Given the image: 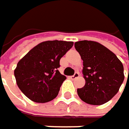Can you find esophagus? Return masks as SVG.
Masks as SVG:
<instances>
[{
  "instance_id": "1",
  "label": "esophagus",
  "mask_w": 129,
  "mask_h": 129,
  "mask_svg": "<svg viewBox=\"0 0 129 129\" xmlns=\"http://www.w3.org/2000/svg\"><path fill=\"white\" fill-rule=\"evenodd\" d=\"M79 76V73L78 72H75V73L73 75H72V76H71L70 78H71L72 79H75L76 78H78Z\"/></svg>"
}]
</instances>
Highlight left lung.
Segmentation results:
<instances>
[{
	"label": "left lung",
	"mask_w": 129,
	"mask_h": 129,
	"mask_svg": "<svg viewBox=\"0 0 129 129\" xmlns=\"http://www.w3.org/2000/svg\"><path fill=\"white\" fill-rule=\"evenodd\" d=\"M75 47L83 61L82 73L86 80L85 86L77 89L79 96L92 105L108 102L124 81L122 63L113 52L97 42L78 41Z\"/></svg>",
	"instance_id": "obj_1"
}]
</instances>
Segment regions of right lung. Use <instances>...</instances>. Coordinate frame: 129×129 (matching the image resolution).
Wrapping results in <instances>:
<instances>
[{
  "instance_id": "add662e5",
  "label": "right lung",
  "mask_w": 129,
  "mask_h": 129,
  "mask_svg": "<svg viewBox=\"0 0 129 129\" xmlns=\"http://www.w3.org/2000/svg\"><path fill=\"white\" fill-rule=\"evenodd\" d=\"M73 43L62 40L43 42L20 60L14 73L25 96L36 103L49 102L57 96L66 79L57 70L60 60Z\"/></svg>"
}]
</instances>
